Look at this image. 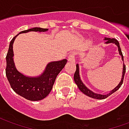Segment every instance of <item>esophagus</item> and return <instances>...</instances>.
<instances>
[{
    "instance_id": "34e87169",
    "label": "esophagus",
    "mask_w": 129,
    "mask_h": 129,
    "mask_svg": "<svg viewBox=\"0 0 129 129\" xmlns=\"http://www.w3.org/2000/svg\"><path fill=\"white\" fill-rule=\"evenodd\" d=\"M75 54L73 52L71 53L68 56V62L70 63H75Z\"/></svg>"
}]
</instances>
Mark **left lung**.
I'll list each match as a JSON object with an SVG mask.
<instances>
[{
    "mask_svg": "<svg viewBox=\"0 0 129 129\" xmlns=\"http://www.w3.org/2000/svg\"><path fill=\"white\" fill-rule=\"evenodd\" d=\"M104 40H105L106 41V44H108V43H115V44L117 46L119 55L122 56V60L124 61V57H123V55H122V50H121V48H120V46H119V42H118L115 39H111V38H106V37L104 38ZM125 72H126V66H125L124 63H123V70H122V79H121V81H119V84H118L115 88H113L112 90H111L109 93L106 94V95H101V94L95 93V92H92V90H90V89H88V88L85 86V84L83 83V81H81V77H80V75H79V66L78 63L76 65V71L75 73V75H74V80H75V84L77 85V87L79 88V89L84 94H85V95H87V96H88V97H90L94 98V99H97V100H103V99H105L106 97H108V96H110L111 94H113V92L117 91V90L121 87L122 83H123V80H124V77Z\"/></svg>",
    "mask_w": 129,
    "mask_h": 129,
    "instance_id": "1",
    "label": "left lung"
}]
</instances>
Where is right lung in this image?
<instances>
[{"instance_id": "obj_1", "label": "right lung", "mask_w": 129, "mask_h": 129, "mask_svg": "<svg viewBox=\"0 0 129 129\" xmlns=\"http://www.w3.org/2000/svg\"><path fill=\"white\" fill-rule=\"evenodd\" d=\"M48 29L41 27H34L22 31L18 34L29 32H47ZM11 41L9 50L6 56V76L7 80L13 90L21 97L30 101H39L47 97L52 88L56 76L64 68L67 63L66 59L61 61H51L46 66L43 73L37 77H29L19 72L15 66L14 61L13 44L15 39Z\"/></svg>"}]
</instances>
